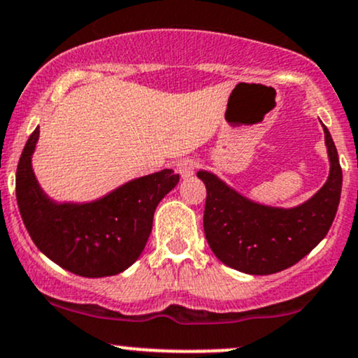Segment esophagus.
I'll list each match as a JSON object with an SVG mask.
<instances>
[{
	"label": "esophagus",
	"mask_w": 358,
	"mask_h": 358,
	"mask_svg": "<svg viewBox=\"0 0 358 358\" xmlns=\"http://www.w3.org/2000/svg\"><path fill=\"white\" fill-rule=\"evenodd\" d=\"M197 161L192 159V158H183L178 161L176 164V171L182 175V178H190V176L195 175V170H197Z\"/></svg>",
	"instance_id": "obj_1"
}]
</instances>
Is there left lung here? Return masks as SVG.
<instances>
[{"label":"left lung","instance_id":"8db88e82","mask_svg":"<svg viewBox=\"0 0 358 358\" xmlns=\"http://www.w3.org/2000/svg\"><path fill=\"white\" fill-rule=\"evenodd\" d=\"M323 131L329 159L328 180L311 199L296 207L258 203L214 173L197 171L207 188L206 239L224 265L250 275L282 272L302 260L328 234L338 210L343 175L326 125Z\"/></svg>","mask_w":358,"mask_h":358}]
</instances>
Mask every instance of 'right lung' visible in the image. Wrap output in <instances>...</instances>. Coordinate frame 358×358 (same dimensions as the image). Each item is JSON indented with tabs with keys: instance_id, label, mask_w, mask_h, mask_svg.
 Wrapping results in <instances>:
<instances>
[{
	"instance_id": "add662e5",
	"label": "right lung",
	"mask_w": 358,
	"mask_h": 358,
	"mask_svg": "<svg viewBox=\"0 0 358 358\" xmlns=\"http://www.w3.org/2000/svg\"><path fill=\"white\" fill-rule=\"evenodd\" d=\"M38 127L17 168V202L38 250L71 273L88 278L117 275L143 253L161 199L180 175L161 170L141 176L92 202H56L42 190L32 168Z\"/></svg>"
}]
</instances>
